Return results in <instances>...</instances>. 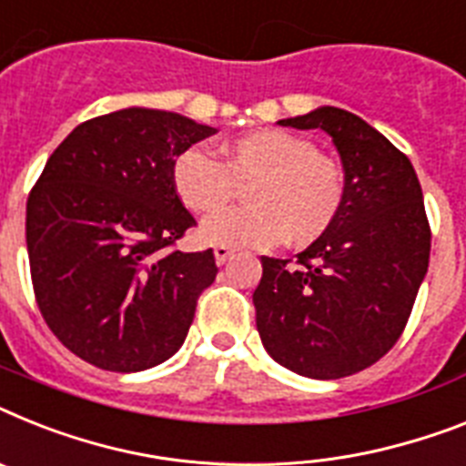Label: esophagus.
I'll use <instances>...</instances> for the list:
<instances>
[{
	"mask_svg": "<svg viewBox=\"0 0 466 466\" xmlns=\"http://www.w3.org/2000/svg\"><path fill=\"white\" fill-rule=\"evenodd\" d=\"M213 253H215V263H218V265H225L227 260L234 256V251L229 248V246H215Z\"/></svg>",
	"mask_w": 466,
	"mask_h": 466,
	"instance_id": "34e87169",
	"label": "esophagus"
}]
</instances>
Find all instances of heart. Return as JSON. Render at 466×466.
Instances as JSON below:
<instances>
[{
	"instance_id": "b5f03b06",
	"label": "heart",
	"mask_w": 466,
	"mask_h": 466,
	"mask_svg": "<svg viewBox=\"0 0 466 466\" xmlns=\"http://www.w3.org/2000/svg\"><path fill=\"white\" fill-rule=\"evenodd\" d=\"M225 163L206 147H187L173 163V187L194 213H213L248 187V208L220 210L198 227V239L232 248H272L318 241L341 210L346 177L306 137L258 130L222 148Z\"/></svg>"
}]
</instances>
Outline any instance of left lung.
Here are the masks:
<instances>
[{
	"label": "left lung",
	"mask_w": 466,
	"mask_h": 466,
	"mask_svg": "<svg viewBox=\"0 0 466 466\" xmlns=\"http://www.w3.org/2000/svg\"><path fill=\"white\" fill-rule=\"evenodd\" d=\"M279 125L331 137L346 198L293 268L260 258L258 334L269 358L300 377H350L400 339L429 269L431 229L420 179L408 156L355 113L319 106Z\"/></svg>",
	"instance_id": "left-lung-1"
}]
</instances>
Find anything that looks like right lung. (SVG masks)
I'll list each match as a JSON object with an SVG mask.
<instances>
[{
	"label": "right lung",
	"mask_w": 466,
	"mask_h": 466,
	"mask_svg": "<svg viewBox=\"0 0 466 466\" xmlns=\"http://www.w3.org/2000/svg\"><path fill=\"white\" fill-rule=\"evenodd\" d=\"M215 127L130 106L77 125L27 197L25 241L42 318L58 341L108 372H142L185 343L213 248L175 251L197 225L173 163Z\"/></svg>",
	"instance_id": "right-lung-1"
}]
</instances>
